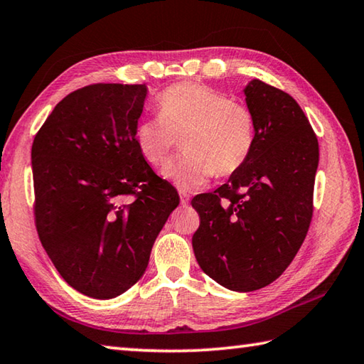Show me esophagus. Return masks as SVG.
Returning a JSON list of instances; mask_svg holds the SVG:
<instances>
[{
    "mask_svg": "<svg viewBox=\"0 0 364 364\" xmlns=\"http://www.w3.org/2000/svg\"><path fill=\"white\" fill-rule=\"evenodd\" d=\"M179 196H181V203L183 205H187L190 203V196H188V193H185V191H179Z\"/></svg>",
    "mask_w": 364,
    "mask_h": 364,
    "instance_id": "34e87169",
    "label": "esophagus"
}]
</instances>
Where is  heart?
<instances>
[{
	"instance_id": "heart-1",
	"label": "heart",
	"mask_w": 364,
	"mask_h": 364,
	"mask_svg": "<svg viewBox=\"0 0 364 364\" xmlns=\"http://www.w3.org/2000/svg\"><path fill=\"white\" fill-rule=\"evenodd\" d=\"M156 105L159 117L136 127V144L152 166H161L182 139L185 154L163 169L179 188H200L215 174L237 173L249 160L255 120L241 102L210 87L183 82L166 88Z\"/></svg>"
}]
</instances>
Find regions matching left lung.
<instances>
[{
	"label": "left lung",
	"instance_id": "obj_1",
	"mask_svg": "<svg viewBox=\"0 0 364 364\" xmlns=\"http://www.w3.org/2000/svg\"><path fill=\"white\" fill-rule=\"evenodd\" d=\"M244 95L255 120L249 160L191 200L200 215L196 262L232 291L263 289L289 267L312 220L318 166L317 136L289 93L253 79Z\"/></svg>",
	"mask_w": 364,
	"mask_h": 364
}]
</instances>
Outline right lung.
Here are the masks:
<instances>
[{
	"label": "right lung",
	"instance_id": "1",
	"mask_svg": "<svg viewBox=\"0 0 364 364\" xmlns=\"http://www.w3.org/2000/svg\"><path fill=\"white\" fill-rule=\"evenodd\" d=\"M146 84H93L61 100L34 136V222L74 290L125 293L146 272L179 195L136 144Z\"/></svg>",
	"mask_w": 364,
	"mask_h": 364
}]
</instances>
